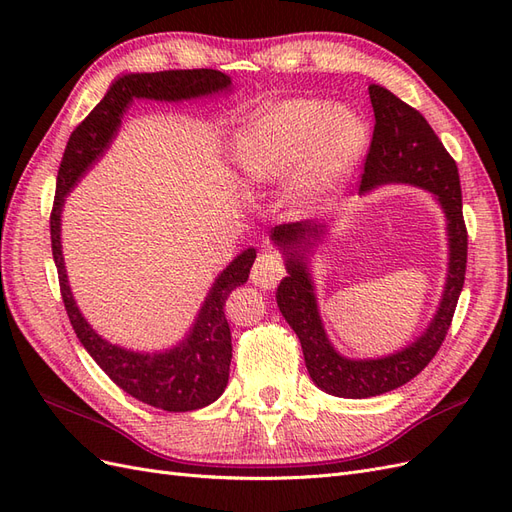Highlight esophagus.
<instances>
[{
  "label": "esophagus",
  "instance_id": "esophagus-1",
  "mask_svg": "<svg viewBox=\"0 0 512 512\" xmlns=\"http://www.w3.org/2000/svg\"><path fill=\"white\" fill-rule=\"evenodd\" d=\"M286 273V267H284V260L273 254V252H262L258 254L254 267H252V282L260 288H275L277 284H280V280Z\"/></svg>",
  "mask_w": 512,
  "mask_h": 512
}]
</instances>
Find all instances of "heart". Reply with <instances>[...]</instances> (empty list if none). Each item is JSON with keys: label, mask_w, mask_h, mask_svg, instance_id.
Returning a JSON list of instances; mask_svg holds the SVG:
<instances>
[{"label": "heart", "mask_w": 512, "mask_h": 512, "mask_svg": "<svg viewBox=\"0 0 512 512\" xmlns=\"http://www.w3.org/2000/svg\"><path fill=\"white\" fill-rule=\"evenodd\" d=\"M367 126L350 108L314 98L269 104L241 128L235 160L254 183H271L301 168L303 203L329 192L363 156Z\"/></svg>", "instance_id": "1"}]
</instances>
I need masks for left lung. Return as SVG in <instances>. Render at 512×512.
I'll return each mask as SVG.
<instances>
[{
    "label": "left lung",
    "instance_id": "left-lung-1",
    "mask_svg": "<svg viewBox=\"0 0 512 512\" xmlns=\"http://www.w3.org/2000/svg\"><path fill=\"white\" fill-rule=\"evenodd\" d=\"M369 98L376 123L363 164L361 192L382 183H412L436 194L448 220L451 260L444 297L429 329L397 354L376 361H350L339 356L324 335L314 286L305 265V254L322 237L324 226L316 222H290L271 230V239L286 254L288 269V277L277 286V307L299 337L314 384L324 393L348 399L389 393L410 382L429 365L451 329L468 262V228L463 222L457 162L416 108L376 83L369 85Z\"/></svg>",
    "mask_w": 512,
    "mask_h": 512
}]
</instances>
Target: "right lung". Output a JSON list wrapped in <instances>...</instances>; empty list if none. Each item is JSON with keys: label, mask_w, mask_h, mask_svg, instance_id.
Instances as JSON below:
<instances>
[{"label": "right lung", "mask_w": 512, "mask_h": 512, "mask_svg": "<svg viewBox=\"0 0 512 512\" xmlns=\"http://www.w3.org/2000/svg\"><path fill=\"white\" fill-rule=\"evenodd\" d=\"M228 85V76L211 68L123 76L108 89V94L94 111L74 128L57 170L55 200L51 209V247L61 299H64L72 329L91 354V359L100 365V369L119 389L147 406L166 412H190L205 408L224 393L232 359L230 327L224 316V303L232 290L247 282L256 250L254 247L245 250L215 280L194 329L185 342L162 354H141L104 342L81 316L79 307L72 299L64 256H61L59 215L64 196L70 192L76 179L85 173L91 162L98 160L100 153L111 143L113 134L119 128L121 113L126 111L132 98L185 100L215 94V91H222Z\"/></svg>", "instance_id": "right-lung-1"}]
</instances>
